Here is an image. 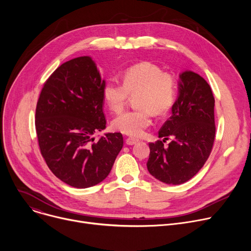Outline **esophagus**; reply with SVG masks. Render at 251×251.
Wrapping results in <instances>:
<instances>
[{"label": "esophagus", "instance_id": "1", "mask_svg": "<svg viewBox=\"0 0 251 251\" xmlns=\"http://www.w3.org/2000/svg\"><path fill=\"white\" fill-rule=\"evenodd\" d=\"M125 142L127 146H133V144H135L136 142H138V139L136 138H133V137H127L125 139Z\"/></svg>", "mask_w": 251, "mask_h": 251}]
</instances>
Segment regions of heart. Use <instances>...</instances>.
<instances>
[{"instance_id": "b5f03b06", "label": "heart", "mask_w": 251, "mask_h": 251, "mask_svg": "<svg viewBox=\"0 0 251 251\" xmlns=\"http://www.w3.org/2000/svg\"><path fill=\"white\" fill-rule=\"evenodd\" d=\"M176 79L172 74L150 62H141L127 68L122 84L110 80L103 85L102 98L108 108L120 113L129 99L136 96V110L126 111L116 117L112 127L129 136H141L151 124V115H163L172 107L176 99Z\"/></svg>"}]
</instances>
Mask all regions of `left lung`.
<instances>
[{"label": "left lung", "mask_w": 251, "mask_h": 251, "mask_svg": "<svg viewBox=\"0 0 251 251\" xmlns=\"http://www.w3.org/2000/svg\"><path fill=\"white\" fill-rule=\"evenodd\" d=\"M215 98L204 79L193 71L179 75L178 97L172 116L159 131V137L175 139L168 147L161 140L150 143L148 170L166 184L178 185L190 180L202 168L212 151L216 134Z\"/></svg>", "instance_id": "left-lung-1"}]
</instances>
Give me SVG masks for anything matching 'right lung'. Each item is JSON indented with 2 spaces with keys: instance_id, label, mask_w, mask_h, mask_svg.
Here are the masks:
<instances>
[{
  "instance_id": "obj_1",
  "label": "right lung",
  "mask_w": 251,
  "mask_h": 251,
  "mask_svg": "<svg viewBox=\"0 0 251 251\" xmlns=\"http://www.w3.org/2000/svg\"><path fill=\"white\" fill-rule=\"evenodd\" d=\"M104 79L89 56L62 64L46 81L35 111L38 146L56 177L76 188L95 186L107 178L123 148L121 133L105 129Z\"/></svg>"
}]
</instances>
